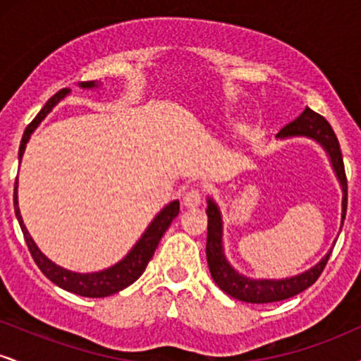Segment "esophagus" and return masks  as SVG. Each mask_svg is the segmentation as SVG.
I'll list each match as a JSON object with an SVG mask.
<instances>
[{
  "label": "esophagus",
  "mask_w": 361,
  "mask_h": 361,
  "mask_svg": "<svg viewBox=\"0 0 361 361\" xmlns=\"http://www.w3.org/2000/svg\"><path fill=\"white\" fill-rule=\"evenodd\" d=\"M200 202H202V192L198 188L188 190V192L183 195V205L188 207V209H195V207L200 205Z\"/></svg>",
  "instance_id": "esophagus-1"
}]
</instances>
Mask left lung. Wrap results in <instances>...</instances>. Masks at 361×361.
Segmentation results:
<instances>
[{"mask_svg": "<svg viewBox=\"0 0 361 361\" xmlns=\"http://www.w3.org/2000/svg\"><path fill=\"white\" fill-rule=\"evenodd\" d=\"M288 137H309L324 147V151L329 156L331 164H333L334 173H336L339 185L343 190V209H341V227L343 221L346 217V205H348V181L345 173V164H343L341 149L336 134L329 122L310 110L309 106L288 126H285L276 134V139H288ZM207 217H209V226H207V263H209L210 275L215 283L222 292L234 299L243 302H251V304H268V302H279L290 299L297 293L304 292L319 279L322 270H324L327 259H329L331 251L322 258L316 267L310 270L300 273V275L290 276V279L281 280H255L241 275L231 267L224 255L222 246V215L221 210L212 198L207 200Z\"/></svg>", "mask_w": 361, "mask_h": 361, "instance_id": "obj_1", "label": "left lung"}]
</instances>
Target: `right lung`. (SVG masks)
Returning a JSON list of instances; mask_svg holds the SVG:
<instances>
[{
    "label": "right lung",
    "instance_id": "add662e5",
    "mask_svg": "<svg viewBox=\"0 0 361 361\" xmlns=\"http://www.w3.org/2000/svg\"><path fill=\"white\" fill-rule=\"evenodd\" d=\"M97 82L94 81H85L81 82L80 88H97ZM69 88H64L57 91L56 94L44 105V109L37 114V117L28 123V127L25 128L22 142H20V151H18V159H22L25 146H27L28 139H30L32 132L39 127V123L47 117V114L51 111L54 106L59 103L66 94L69 93ZM18 181L15 183V195H13V205H15V214L16 219H18L20 227H22V233L25 241H27L28 251H30L32 258L37 263V267L40 268V271L47 276L52 283H56L57 287L68 290V292L78 293L81 297H109L114 295V293L120 292L128 285L134 283L135 280L142 275L144 270H146L147 263L151 261L152 255H154L157 244H159L163 234L166 233L169 224L173 222V219L180 214V202L173 200L171 204H168L161 210L159 214L156 215L154 221L149 224L146 233L140 235V239L134 244L130 251L127 252V256L123 259H120L118 263H115L114 267L106 268V270L94 271V273H76L69 271L66 268L57 267L56 263H52L47 256L44 255L42 251L37 247V244L32 239V235L28 234L27 227H25L22 215H20L18 209V195H16V188H18Z\"/></svg>",
    "mask_w": 361,
    "mask_h": 361
}]
</instances>
